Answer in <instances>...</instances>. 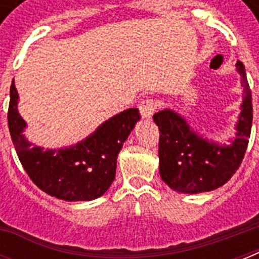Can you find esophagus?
<instances>
[{"label": "esophagus", "mask_w": 259, "mask_h": 259, "mask_svg": "<svg viewBox=\"0 0 259 259\" xmlns=\"http://www.w3.org/2000/svg\"><path fill=\"white\" fill-rule=\"evenodd\" d=\"M140 113H141V117L145 118V119H150L153 113L157 109V102L152 99V98H146L140 103Z\"/></svg>", "instance_id": "obj_1"}]
</instances>
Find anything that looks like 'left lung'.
I'll return each instance as SVG.
<instances>
[{
	"label": "left lung",
	"instance_id": "1",
	"mask_svg": "<svg viewBox=\"0 0 259 259\" xmlns=\"http://www.w3.org/2000/svg\"><path fill=\"white\" fill-rule=\"evenodd\" d=\"M235 66L245 95L231 145L205 140L191 129L185 118L170 109L153 115L160 130V176L173 191L200 193L219 188L233 177L245 157L253 123V103L245 66L239 60Z\"/></svg>",
	"mask_w": 259,
	"mask_h": 259
}]
</instances>
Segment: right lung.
<instances>
[{
	"label": "right lung",
	"instance_id": "1",
	"mask_svg": "<svg viewBox=\"0 0 259 259\" xmlns=\"http://www.w3.org/2000/svg\"><path fill=\"white\" fill-rule=\"evenodd\" d=\"M14 79L10 86L8 125L18 160L30 180L51 196L89 201L102 196L115 179L117 157L123 142L141 119L138 109H127L103 122L91 136L68 148L44 149L22 134L26 122L18 114Z\"/></svg>",
	"mask_w": 259,
	"mask_h": 259
}]
</instances>
